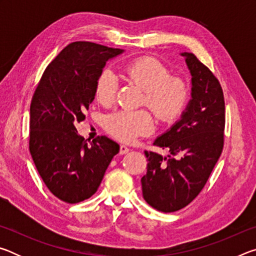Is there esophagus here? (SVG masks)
Segmentation results:
<instances>
[{
  "mask_svg": "<svg viewBox=\"0 0 256 256\" xmlns=\"http://www.w3.org/2000/svg\"><path fill=\"white\" fill-rule=\"evenodd\" d=\"M128 151H130V149L128 148L126 146H124V144H120V154H128Z\"/></svg>",
  "mask_w": 256,
  "mask_h": 256,
  "instance_id": "34e87169",
  "label": "esophagus"
}]
</instances>
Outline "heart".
Wrapping results in <instances>:
<instances>
[{
  "mask_svg": "<svg viewBox=\"0 0 256 256\" xmlns=\"http://www.w3.org/2000/svg\"><path fill=\"white\" fill-rule=\"evenodd\" d=\"M120 76L128 84L144 90L142 105L148 106L158 120L170 123L178 118L188 100V86L183 78L170 76L162 62L152 58H140L125 64ZM118 80L110 71L104 70L94 82V96L104 106L115 102ZM106 131L118 140L130 142L148 134L154 118L146 110H120L108 115L104 123Z\"/></svg>",
  "mask_w": 256,
  "mask_h": 256,
  "instance_id": "obj_1",
  "label": "heart"
}]
</instances>
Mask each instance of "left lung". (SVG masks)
Masks as SVG:
<instances>
[{
	"label": "left lung",
	"instance_id": "1",
	"mask_svg": "<svg viewBox=\"0 0 256 256\" xmlns=\"http://www.w3.org/2000/svg\"><path fill=\"white\" fill-rule=\"evenodd\" d=\"M180 55L192 76V99L178 122L154 142L170 154L144 151L148 166L141 178L146 202L162 212L183 209L198 196L224 148L222 86L196 55Z\"/></svg>",
	"mask_w": 256,
	"mask_h": 256
}]
</instances>
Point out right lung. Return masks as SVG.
Instances as JSON below:
<instances>
[{
    "label": "right lung",
    "mask_w": 256,
    "mask_h": 256,
    "mask_svg": "<svg viewBox=\"0 0 256 256\" xmlns=\"http://www.w3.org/2000/svg\"><path fill=\"white\" fill-rule=\"evenodd\" d=\"M123 52L96 42H71L48 64L34 90L29 150L47 188L66 203L92 196L120 151L105 136L88 144L74 125L86 118L106 62Z\"/></svg>",
    "instance_id": "1"
}]
</instances>
